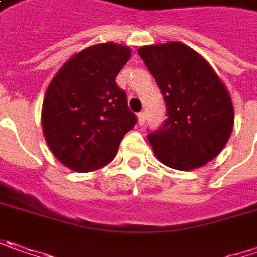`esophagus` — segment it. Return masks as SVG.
<instances>
[{"label":"esophagus","mask_w":257,"mask_h":257,"mask_svg":"<svg viewBox=\"0 0 257 257\" xmlns=\"http://www.w3.org/2000/svg\"><path fill=\"white\" fill-rule=\"evenodd\" d=\"M145 119H147L145 112H140V113H138V123H140V125H144V123H145Z\"/></svg>","instance_id":"34e87169"}]
</instances>
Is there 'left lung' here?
Instances as JSON below:
<instances>
[{"instance_id":"8db88e82","label":"left lung","mask_w":257,"mask_h":257,"mask_svg":"<svg viewBox=\"0 0 257 257\" xmlns=\"http://www.w3.org/2000/svg\"><path fill=\"white\" fill-rule=\"evenodd\" d=\"M138 55L154 77L167 119L148 134L156 157L176 170H192L215 159L234 125L224 83L198 52L180 42L150 45Z\"/></svg>"}]
</instances>
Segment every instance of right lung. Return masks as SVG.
Returning <instances> with one entry per match:
<instances>
[{"mask_svg":"<svg viewBox=\"0 0 257 257\" xmlns=\"http://www.w3.org/2000/svg\"><path fill=\"white\" fill-rule=\"evenodd\" d=\"M131 51L113 42L75 53L49 84L42 128L53 156L74 172L87 173L114 159L125 134L137 123L116 77Z\"/></svg>","mask_w":257,"mask_h":257,"instance_id":"1","label":"right lung"}]
</instances>
